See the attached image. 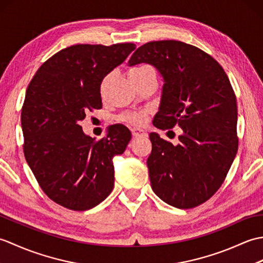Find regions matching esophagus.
I'll return each mask as SVG.
<instances>
[{
  "instance_id": "esophagus-1",
  "label": "esophagus",
  "mask_w": 263,
  "mask_h": 263,
  "mask_svg": "<svg viewBox=\"0 0 263 263\" xmlns=\"http://www.w3.org/2000/svg\"><path fill=\"white\" fill-rule=\"evenodd\" d=\"M131 131H132V136H133V137H136V138H138V137H144V136H147L146 131L142 130V128H140V127H133Z\"/></svg>"
}]
</instances>
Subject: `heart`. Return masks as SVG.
Masks as SVG:
<instances>
[{"label":"heart","instance_id":"heart-1","mask_svg":"<svg viewBox=\"0 0 263 263\" xmlns=\"http://www.w3.org/2000/svg\"><path fill=\"white\" fill-rule=\"evenodd\" d=\"M149 72H155L153 66H150L149 64H140L128 71V74H146L149 73ZM147 117L148 110H131L123 114L121 116V120L127 123H132V124H142V123L146 122Z\"/></svg>","mask_w":263,"mask_h":263}]
</instances>
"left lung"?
<instances>
[{
	"instance_id": "1",
	"label": "left lung",
	"mask_w": 263,
	"mask_h": 263,
	"mask_svg": "<svg viewBox=\"0 0 263 263\" xmlns=\"http://www.w3.org/2000/svg\"><path fill=\"white\" fill-rule=\"evenodd\" d=\"M142 62L156 66L165 81L154 125L183 130L177 146L149 135L152 187L166 203L194 208L218 191L237 154L235 92L221 65L186 43H146L128 60L130 65Z\"/></svg>"
}]
</instances>
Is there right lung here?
<instances>
[{
	"label": "right lung",
	"instance_id": "obj_1",
	"mask_svg": "<svg viewBox=\"0 0 263 263\" xmlns=\"http://www.w3.org/2000/svg\"><path fill=\"white\" fill-rule=\"evenodd\" d=\"M136 48L133 43L77 45L45 61L27 88L21 109L24 154L39 186L58 204L85 211L114 187L113 157L124 153L131 132L108 127L96 140L79 122L102 108L100 83Z\"/></svg>",
	"mask_w": 263,
	"mask_h": 263
}]
</instances>
